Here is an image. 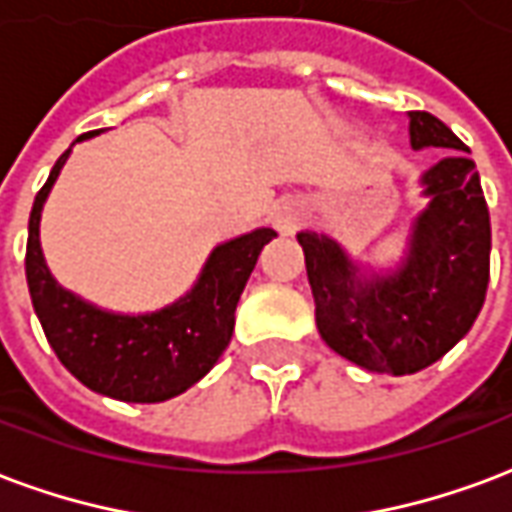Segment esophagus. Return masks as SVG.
Listing matches in <instances>:
<instances>
[{"label": "esophagus", "mask_w": 512, "mask_h": 512, "mask_svg": "<svg viewBox=\"0 0 512 512\" xmlns=\"http://www.w3.org/2000/svg\"><path fill=\"white\" fill-rule=\"evenodd\" d=\"M272 218H275V229L281 231V234H292L297 229V223H300V204H294V201H281L275 212H272Z\"/></svg>", "instance_id": "34e87169"}]
</instances>
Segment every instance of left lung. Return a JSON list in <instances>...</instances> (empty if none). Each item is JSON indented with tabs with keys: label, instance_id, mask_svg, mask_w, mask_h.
Segmentation results:
<instances>
[{
	"label": "left lung",
	"instance_id": "obj_1",
	"mask_svg": "<svg viewBox=\"0 0 512 512\" xmlns=\"http://www.w3.org/2000/svg\"><path fill=\"white\" fill-rule=\"evenodd\" d=\"M409 141L450 155L420 179L431 201L414 220L398 270L365 275L330 237L297 234L324 343L390 376L423 371L472 330L491 270L488 204L466 144L428 111H409Z\"/></svg>",
	"mask_w": 512,
	"mask_h": 512
}]
</instances>
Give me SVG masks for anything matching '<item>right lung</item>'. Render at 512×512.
<instances>
[{
  "label": "right lung",
  "mask_w": 512,
  "mask_h": 512,
  "mask_svg": "<svg viewBox=\"0 0 512 512\" xmlns=\"http://www.w3.org/2000/svg\"><path fill=\"white\" fill-rule=\"evenodd\" d=\"M98 133L103 130H92L81 138ZM67 155L70 149L59 155L29 215L26 283L37 319L59 363L89 390L128 404L169 401L210 374L226 352L242 289L261 248L275 237V231L256 229L218 245L196 286L160 311L138 316L100 311L92 302L62 289L40 251V212Z\"/></svg>",
  "instance_id": "add662e5"
}]
</instances>
